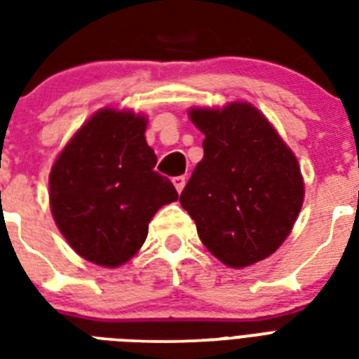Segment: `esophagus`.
<instances>
[{"instance_id":"esophagus-1","label":"esophagus","mask_w":359,"mask_h":359,"mask_svg":"<svg viewBox=\"0 0 359 359\" xmlns=\"http://www.w3.org/2000/svg\"><path fill=\"white\" fill-rule=\"evenodd\" d=\"M184 184H186V179L184 177H175L173 179V186H175V190L179 191H182V188H184Z\"/></svg>"}]
</instances>
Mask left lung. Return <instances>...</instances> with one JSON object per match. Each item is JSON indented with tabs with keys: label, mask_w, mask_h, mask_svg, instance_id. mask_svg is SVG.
I'll return each instance as SVG.
<instances>
[{
	"label": "left lung",
	"mask_w": 359,
	"mask_h": 359,
	"mask_svg": "<svg viewBox=\"0 0 359 359\" xmlns=\"http://www.w3.org/2000/svg\"><path fill=\"white\" fill-rule=\"evenodd\" d=\"M188 117L205 134V156L180 205L225 266L264 261L290 235L302 210L306 190L294 152L250 102L196 106Z\"/></svg>",
	"instance_id": "obj_1"
}]
</instances>
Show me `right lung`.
<instances>
[{
	"label": "right lung",
	"instance_id": "1",
	"mask_svg": "<svg viewBox=\"0 0 359 359\" xmlns=\"http://www.w3.org/2000/svg\"><path fill=\"white\" fill-rule=\"evenodd\" d=\"M147 117L102 108L81 124L50 171V208L57 229L86 261L117 268L140 251L149 222L179 199L154 171Z\"/></svg>",
	"mask_w": 359,
	"mask_h": 359
}]
</instances>
